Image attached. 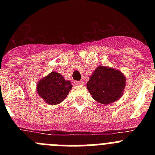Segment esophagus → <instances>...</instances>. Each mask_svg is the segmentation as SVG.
Returning a JSON list of instances; mask_svg holds the SVG:
<instances>
[{
  "label": "esophagus",
  "mask_w": 155,
  "mask_h": 155,
  "mask_svg": "<svg viewBox=\"0 0 155 155\" xmlns=\"http://www.w3.org/2000/svg\"><path fill=\"white\" fill-rule=\"evenodd\" d=\"M75 84L77 85H81V84H84V82L81 81H75Z\"/></svg>",
  "instance_id": "obj_1"
}]
</instances>
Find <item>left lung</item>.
Returning <instances> with one entry per match:
<instances>
[{"mask_svg": "<svg viewBox=\"0 0 155 155\" xmlns=\"http://www.w3.org/2000/svg\"><path fill=\"white\" fill-rule=\"evenodd\" d=\"M126 83V77L121 71L100 65L90 77L87 88L95 101L109 105L123 96Z\"/></svg>", "mask_w": 155, "mask_h": 155, "instance_id": "1", "label": "left lung"}]
</instances>
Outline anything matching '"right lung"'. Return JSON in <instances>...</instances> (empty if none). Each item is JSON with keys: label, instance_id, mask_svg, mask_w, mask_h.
Masks as SVG:
<instances>
[{"label": "right lung", "instance_id": "right-lung-1", "mask_svg": "<svg viewBox=\"0 0 155 155\" xmlns=\"http://www.w3.org/2000/svg\"><path fill=\"white\" fill-rule=\"evenodd\" d=\"M71 89V81L65 80L61 74L56 71H52L40 79L36 85V91L39 97L50 105L62 102Z\"/></svg>", "mask_w": 155, "mask_h": 155}]
</instances>
